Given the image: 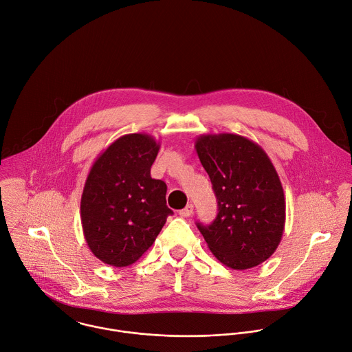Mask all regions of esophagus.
I'll use <instances>...</instances> for the list:
<instances>
[{
  "label": "esophagus",
  "mask_w": 352,
  "mask_h": 352,
  "mask_svg": "<svg viewBox=\"0 0 352 352\" xmlns=\"http://www.w3.org/2000/svg\"><path fill=\"white\" fill-rule=\"evenodd\" d=\"M179 214H181L182 217H189V216H192V214H193V206H192V204H188L184 210L179 211Z\"/></svg>",
  "instance_id": "34e87169"
}]
</instances>
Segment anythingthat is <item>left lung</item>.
Returning <instances> with one entry per match:
<instances>
[{"instance_id":"8db88e82","label":"left lung","mask_w":352,"mask_h":352,"mask_svg":"<svg viewBox=\"0 0 352 352\" xmlns=\"http://www.w3.org/2000/svg\"><path fill=\"white\" fill-rule=\"evenodd\" d=\"M211 178L217 216L197 223L212 254L231 270H249L268 260L280 243L285 199L267 152L234 133L201 135L195 142Z\"/></svg>"}]
</instances>
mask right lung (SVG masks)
<instances>
[{
  "label": "right lung",
  "mask_w": 352,
  "mask_h": 352,
  "mask_svg": "<svg viewBox=\"0 0 352 352\" xmlns=\"http://www.w3.org/2000/svg\"><path fill=\"white\" fill-rule=\"evenodd\" d=\"M159 148L145 133L121 136L88 173L80 203L82 232L92 254L107 265L136 263L173 213L166 206V184L151 178Z\"/></svg>",
  "instance_id": "add662e5"
}]
</instances>
